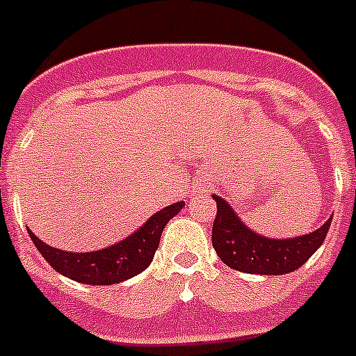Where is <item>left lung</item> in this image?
Instances as JSON below:
<instances>
[{
    "instance_id": "left-lung-1",
    "label": "left lung",
    "mask_w": 356,
    "mask_h": 356,
    "mask_svg": "<svg viewBox=\"0 0 356 356\" xmlns=\"http://www.w3.org/2000/svg\"><path fill=\"white\" fill-rule=\"evenodd\" d=\"M212 226V246L232 269L250 275H287L300 269L317 251L328 234L332 217L319 229L294 238L275 241L251 232L221 197Z\"/></svg>"
}]
</instances>
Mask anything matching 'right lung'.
<instances>
[{
    "label": "right lung",
    "mask_w": 356,
    "mask_h": 356,
    "mask_svg": "<svg viewBox=\"0 0 356 356\" xmlns=\"http://www.w3.org/2000/svg\"><path fill=\"white\" fill-rule=\"evenodd\" d=\"M184 201L165 207L147 219L146 225L124 241L92 253H69L44 244L28 228L31 241L46 262L67 278L85 285H114L139 275L151 264L159 248L160 235L171 217L184 209Z\"/></svg>",
    "instance_id": "right-lung-1"
}]
</instances>
